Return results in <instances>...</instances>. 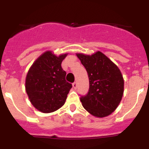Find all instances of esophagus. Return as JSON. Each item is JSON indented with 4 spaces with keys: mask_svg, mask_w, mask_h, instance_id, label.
<instances>
[{
    "mask_svg": "<svg viewBox=\"0 0 149 149\" xmlns=\"http://www.w3.org/2000/svg\"><path fill=\"white\" fill-rule=\"evenodd\" d=\"M72 86H73V88H74V89H76V88H77V82L73 83V84H72Z\"/></svg>",
    "mask_w": 149,
    "mask_h": 149,
    "instance_id": "1",
    "label": "esophagus"
}]
</instances>
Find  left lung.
<instances>
[{
  "mask_svg": "<svg viewBox=\"0 0 149 149\" xmlns=\"http://www.w3.org/2000/svg\"><path fill=\"white\" fill-rule=\"evenodd\" d=\"M76 55L86 68L89 80V92L81 98L83 107L95 117L110 115L123 96L124 79L121 71L101 51L92 55Z\"/></svg>",
  "mask_w": 149,
  "mask_h": 149,
  "instance_id": "obj_1",
  "label": "left lung"
}]
</instances>
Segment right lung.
<instances>
[{"label":"right lung","mask_w":149,"mask_h":149,"mask_svg":"<svg viewBox=\"0 0 149 149\" xmlns=\"http://www.w3.org/2000/svg\"><path fill=\"white\" fill-rule=\"evenodd\" d=\"M68 54L56 56L47 51L30 66L26 76L25 90L30 103L45 113H52L65 104L72 85L65 81L61 63Z\"/></svg>","instance_id":"1"}]
</instances>
